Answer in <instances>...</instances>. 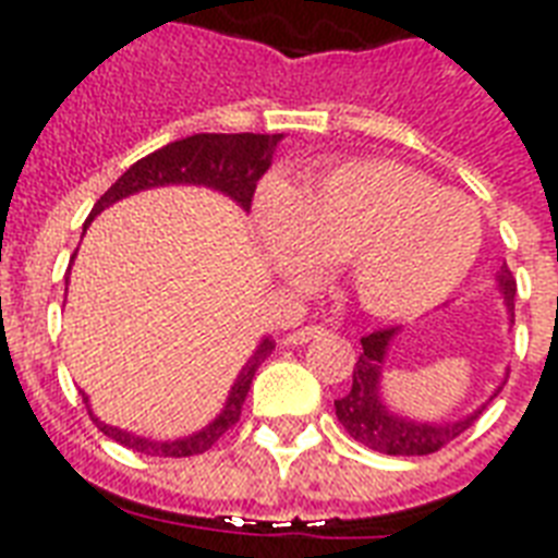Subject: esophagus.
I'll return each instance as SVG.
<instances>
[{
    "mask_svg": "<svg viewBox=\"0 0 558 558\" xmlns=\"http://www.w3.org/2000/svg\"><path fill=\"white\" fill-rule=\"evenodd\" d=\"M327 330L318 327V324H310V327H301V330L289 332L287 336V344H306V341H315V339H324Z\"/></svg>",
    "mask_w": 558,
    "mask_h": 558,
    "instance_id": "esophagus-1",
    "label": "esophagus"
}]
</instances>
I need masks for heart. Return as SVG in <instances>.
Here are the masks:
<instances>
[{
    "label": "heart",
    "mask_w": 558,
    "mask_h": 558,
    "mask_svg": "<svg viewBox=\"0 0 558 558\" xmlns=\"http://www.w3.org/2000/svg\"><path fill=\"white\" fill-rule=\"evenodd\" d=\"M254 219L275 269L306 275L322 260L344 263L359 306L379 318L446 301L481 252V217L466 196L385 159L315 170L301 187L266 179Z\"/></svg>",
    "instance_id": "heart-1"
}]
</instances>
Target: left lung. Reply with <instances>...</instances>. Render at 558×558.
Here are the masks:
<instances>
[{
    "label": "left lung",
    "mask_w": 558,
    "mask_h": 558,
    "mask_svg": "<svg viewBox=\"0 0 558 558\" xmlns=\"http://www.w3.org/2000/svg\"><path fill=\"white\" fill-rule=\"evenodd\" d=\"M498 289H501L504 304L512 318L515 310V278L507 266L495 275ZM399 336V327H388V330H376L362 339V353L359 362L353 365V385L341 399H336V416L339 423L348 428L353 440L365 442L367 449L381 451V454H432V451L442 449L446 442L466 432L469 425L475 423L486 402L472 414L460 416L454 423H420V420H408V416L393 414L385 399H381V371H385V359H388L390 341ZM504 388V381L498 390ZM495 390L493 397H498ZM489 397V399H493Z\"/></svg>",
    "instance_id": "obj_1"
}]
</instances>
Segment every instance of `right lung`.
Wrapping results in <instances>:
<instances>
[{
    "label": "right lung",
    "mask_w": 558,
    "mask_h": 558,
    "mask_svg": "<svg viewBox=\"0 0 558 558\" xmlns=\"http://www.w3.org/2000/svg\"><path fill=\"white\" fill-rule=\"evenodd\" d=\"M283 135H260V133H196L187 135L182 142L165 144L161 150L144 156L126 170L124 177L118 179L116 185L109 187L92 208L89 219L83 231L89 228V222L98 217L100 210L116 205L118 199H126L133 193L150 191V187H165V185H202L210 187V191H219L228 199H234L243 210L252 208L254 187L260 182V177L269 170L271 156H275V147ZM275 350V341L266 336V339L257 344L248 362L243 365V371L236 373L234 385L228 390V399L222 411H219L214 420H210L202 432L187 434V437H179V440H150V437H138L133 432H124L118 425L100 423L98 416H89L95 420L100 432L112 437L116 442L126 446V449L142 451V454H150V458H191V454H202L208 451L214 442L222 437V434L231 428V425L240 420V411H243V402L248 397V388H252L254 371L263 365V359L271 356ZM83 402L89 408V397L83 393Z\"/></svg>",
    "instance_id": "right-lung-1"
}]
</instances>
